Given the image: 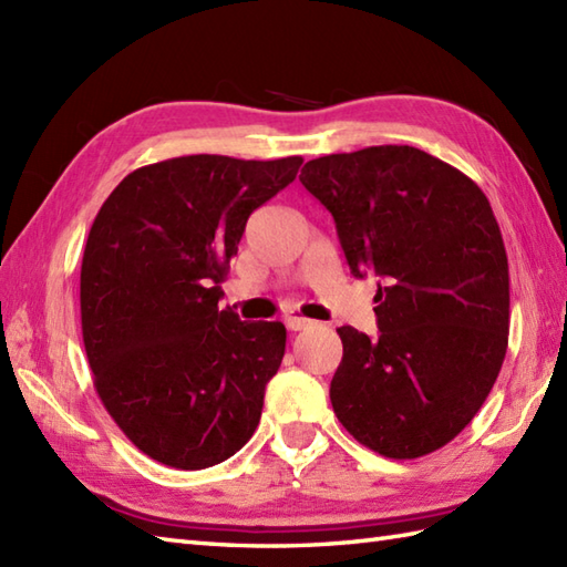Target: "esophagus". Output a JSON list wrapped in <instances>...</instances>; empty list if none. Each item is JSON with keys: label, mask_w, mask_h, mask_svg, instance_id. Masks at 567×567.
<instances>
[{"label": "esophagus", "mask_w": 567, "mask_h": 567, "mask_svg": "<svg viewBox=\"0 0 567 567\" xmlns=\"http://www.w3.org/2000/svg\"><path fill=\"white\" fill-rule=\"evenodd\" d=\"M285 327L290 329V331H302V329L311 327V321L305 319V317H287L285 319Z\"/></svg>", "instance_id": "1"}]
</instances>
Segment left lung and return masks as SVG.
<instances>
[{"label": "left lung", "mask_w": 567, "mask_h": 567, "mask_svg": "<svg viewBox=\"0 0 567 567\" xmlns=\"http://www.w3.org/2000/svg\"><path fill=\"white\" fill-rule=\"evenodd\" d=\"M299 183L331 212L351 272L380 277L378 339L336 329V416L384 457L443 449L487 400L509 343V262L485 192L412 146L323 155Z\"/></svg>", "instance_id": "obj_1"}]
</instances>
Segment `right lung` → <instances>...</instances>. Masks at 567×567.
<instances>
[{
    "mask_svg": "<svg viewBox=\"0 0 567 567\" xmlns=\"http://www.w3.org/2000/svg\"><path fill=\"white\" fill-rule=\"evenodd\" d=\"M299 165L183 155L126 175L94 216L80 270L84 353L104 409L153 461L212 467L258 429L287 331L219 309L221 282L248 216Z\"/></svg>",
    "mask_w": 567,
    "mask_h": 567,
    "instance_id": "add662e5",
    "label": "right lung"
}]
</instances>
